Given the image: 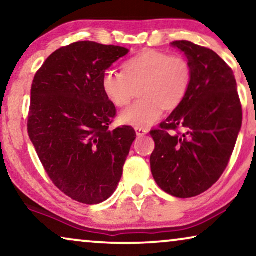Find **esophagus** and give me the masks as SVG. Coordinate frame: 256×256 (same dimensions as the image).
I'll use <instances>...</instances> for the list:
<instances>
[{
    "label": "esophagus",
    "instance_id": "esophagus-1",
    "mask_svg": "<svg viewBox=\"0 0 256 256\" xmlns=\"http://www.w3.org/2000/svg\"><path fill=\"white\" fill-rule=\"evenodd\" d=\"M135 132H136V135H138V138H142V136L148 134V130L144 128H135Z\"/></svg>",
    "mask_w": 256,
    "mask_h": 256
}]
</instances>
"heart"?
Wrapping results in <instances>:
<instances>
[{
	"mask_svg": "<svg viewBox=\"0 0 256 256\" xmlns=\"http://www.w3.org/2000/svg\"><path fill=\"white\" fill-rule=\"evenodd\" d=\"M122 72L106 71L101 87L118 108L127 107L140 90L141 100L122 112L120 122L135 128H148L164 110L182 106L192 85V68L180 54L146 48L122 64Z\"/></svg>",
	"mask_w": 256,
	"mask_h": 256,
	"instance_id": "heart-1",
	"label": "heart"
}]
</instances>
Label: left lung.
I'll use <instances>...</instances> for the list:
<instances>
[{"instance_id": "left-lung-1", "label": "left lung", "mask_w": 256, "mask_h": 256, "mask_svg": "<svg viewBox=\"0 0 256 256\" xmlns=\"http://www.w3.org/2000/svg\"><path fill=\"white\" fill-rule=\"evenodd\" d=\"M171 45L186 54L192 85L182 106L150 130L155 142L150 168L163 191L191 198L208 190L225 171L242 108L232 68L214 51L188 40Z\"/></svg>"}]
</instances>
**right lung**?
<instances>
[{
	"label": "right lung",
	"instance_id": "add662e5",
	"mask_svg": "<svg viewBox=\"0 0 256 256\" xmlns=\"http://www.w3.org/2000/svg\"><path fill=\"white\" fill-rule=\"evenodd\" d=\"M128 48L76 42L56 50L34 74L28 134L45 172L62 194L93 205L113 194L136 132L110 130L116 108L101 87Z\"/></svg>",
	"mask_w": 256,
	"mask_h": 256
}]
</instances>
